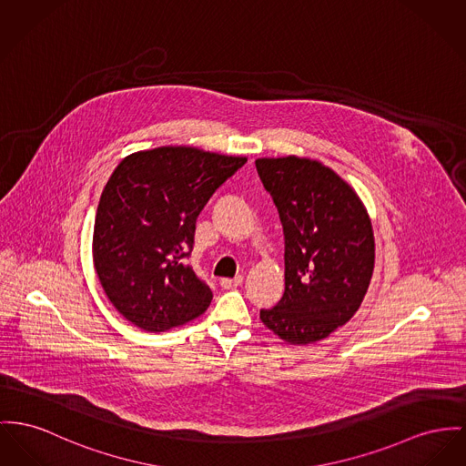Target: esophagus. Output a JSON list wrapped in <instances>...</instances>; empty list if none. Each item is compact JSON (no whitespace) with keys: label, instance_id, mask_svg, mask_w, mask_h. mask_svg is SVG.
I'll use <instances>...</instances> for the list:
<instances>
[{"label":"esophagus","instance_id":"1","mask_svg":"<svg viewBox=\"0 0 466 466\" xmlns=\"http://www.w3.org/2000/svg\"><path fill=\"white\" fill-rule=\"evenodd\" d=\"M244 282V276H237V278H233V279H220V286L222 288H226V289H233V288H237V286H240Z\"/></svg>","mask_w":466,"mask_h":466}]
</instances>
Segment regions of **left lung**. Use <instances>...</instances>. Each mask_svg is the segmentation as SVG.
<instances>
[{
  "instance_id": "left-lung-1",
  "label": "left lung",
  "mask_w": 466,
  "mask_h": 466,
  "mask_svg": "<svg viewBox=\"0 0 466 466\" xmlns=\"http://www.w3.org/2000/svg\"><path fill=\"white\" fill-rule=\"evenodd\" d=\"M284 233V295L261 321L291 344L319 341L362 304L374 268L370 216L341 177L299 158H258Z\"/></svg>"
}]
</instances>
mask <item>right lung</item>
<instances>
[{"instance_id": "add662e5", "label": "right lung", "mask_w": 466, "mask_h": 466, "mask_svg": "<svg viewBox=\"0 0 466 466\" xmlns=\"http://www.w3.org/2000/svg\"><path fill=\"white\" fill-rule=\"evenodd\" d=\"M248 158L162 147L124 158L102 190L94 265L116 310L147 332L203 314L212 289L187 259L196 218Z\"/></svg>"}]
</instances>
